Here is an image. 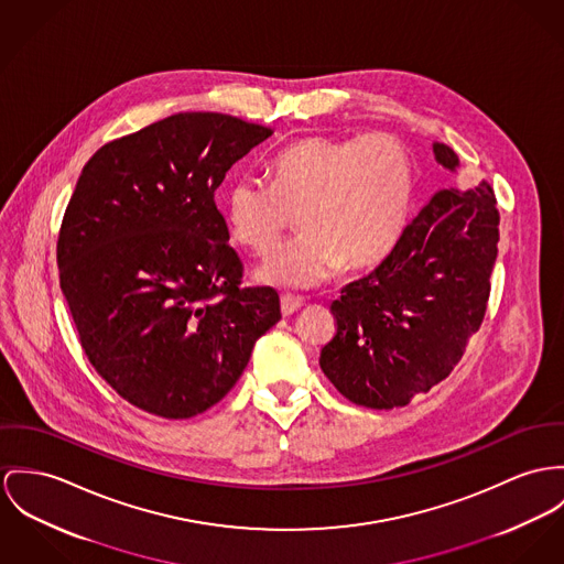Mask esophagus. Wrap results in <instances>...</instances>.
Here are the masks:
<instances>
[{
  "mask_svg": "<svg viewBox=\"0 0 564 564\" xmlns=\"http://www.w3.org/2000/svg\"><path fill=\"white\" fill-rule=\"evenodd\" d=\"M301 306H303V299L290 296V294H283V296H281V313H283V315H292V313L299 311Z\"/></svg>",
  "mask_w": 564,
  "mask_h": 564,
  "instance_id": "34e87169",
  "label": "esophagus"
}]
</instances>
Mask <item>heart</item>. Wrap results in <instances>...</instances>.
<instances>
[{
    "mask_svg": "<svg viewBox=\"0 0 564 564\" xmlns=\"http://www.w3.org/2000/svg\"><path fill=\"white\" fill-rule=\"evenodd\" d=\"M414 167L389 132L315 134L285 148L270 184L236 177L223 215L240 247L263 256L299 215L301 234L274 249L258 270L263 283L313 288L347 270L371 268L399 242L412 208Z\"/></svg>",
    "mask_w": 564,
    "mask_h": 564,
    "instance_id": "heart-1",
    "label": "heart"
}]
</instances>
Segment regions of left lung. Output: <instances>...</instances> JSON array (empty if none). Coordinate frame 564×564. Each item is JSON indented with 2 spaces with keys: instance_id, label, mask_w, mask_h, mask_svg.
Listing matches in <instances>:
<instances>
[{
  "instance_id": "left-lung-1",
  "label": "left lung",
  "mask_w": 564,
  "mask_h": 564,
  "mask_svg": "<svg viewBox=\"0 0 564 564\" xmlns=\"http://www.w3.org/2000/svg\"><path fill=\"white\" fill-rule=\"evenodd\" d=\"M434 154L442 167H459L448 145L434 143ZM498 223L485 180L434 193L378 268L330 304L337 333L319 367L335 389L356 405L390 410L453 371L485 317Z\"/></svg>"
}]
</instances>
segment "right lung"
<instances>
[{"instance_id": "right-lung-1", "label": "right lung", "mask_w": 564, "mask_h": 564, "mask_svg": "<svg viewBox=\"0 0 564 564\" xmlns=\"http://www.w3.org/2000/svg\"><path fill=\"white\" fill-rule=\"evenodd\" d=\"M270 134L225 113H175L105 143L77 180L59 288L96 373L143 412L213 408L281 319L272 288H240L215 204L231 165Z\"/></svg>"}]
</instances>
